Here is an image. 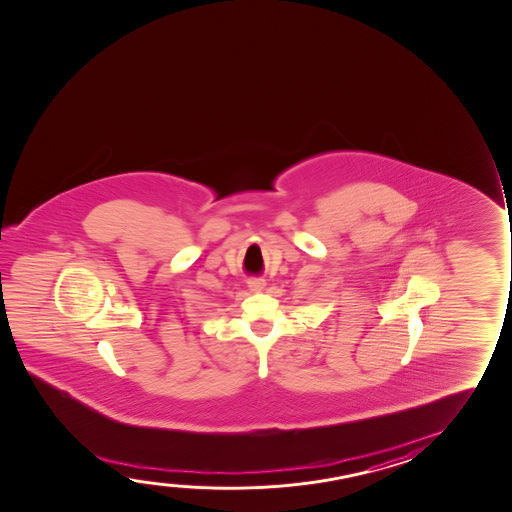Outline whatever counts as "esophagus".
<instances>
[{
  "instance_id": "1",
  "label": "esophagus",
  "mask_w": 512,
  "mask_h": 512,
  "mask_svg": "<svg viewBox=\"0 0 512 512\" xmlns=\"http://www.w3.org/2000/svg\"><path fill=\"white\" fill-rule=\"evenodd\" d=\"M248 288L253 293H260V291H264L265 281L264 279H248Z\"/></svg>"
}]
</instances>
